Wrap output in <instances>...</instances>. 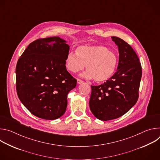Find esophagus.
<instances>
[{
  "mask_svg": "<svg viewBox=\"0 0 160 160\" xmlns=\"http://www.w3.org/2000/svg\"><path fill=\"white\" fill-rule=\"evenodd\" d=\"M83 83V81H82V80L79 79V78H77V83L80 84V83Z\"/></svg>",
  "mask_w": 160,
  "mask_h": 160,
  "instance_id": "34e87169",
  "label": "esophagus"
}]
</instances>
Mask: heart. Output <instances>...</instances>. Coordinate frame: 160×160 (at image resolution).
<instances>
[{
  "mask_svg": "<svg viewBox=\"0 0 160 160\" xmlns=\"http://www.w3.org/2000/svg\"><path fill=\"white\" fill-rule=\"evenodd\" d=\"M118 63L117 54L104 45H83L78 47L76 53L70 52L66 58L68 71L77 73L86 65L87 72L82 75L98 83L109 80L115 73Z\"/></svg>",
  "mask_w": 160,
  "mask_h": 160,
  "instance_id": "1",
  "label": "heart"
}]
</instances>
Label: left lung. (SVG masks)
Returning <instances> with one entry per match:
<instances>
[{"label":"left lung","instance_id":"obj_1","mask_svg":"<svg viewBox=\"0 0 160 160\" xmlns=\"http://www.w3.org/2000/svg\"><path fill=\"white\" fill-rule=\"evenodd\" d=\"M112 40L119 51L117 70L106 82L91 85L89 101L90 111L103 121L123 116L135 104L142 77L141 64L132 48L118 37H112Z\"/></svg>","mask_w":160,"mask_h":160}]
</instances>
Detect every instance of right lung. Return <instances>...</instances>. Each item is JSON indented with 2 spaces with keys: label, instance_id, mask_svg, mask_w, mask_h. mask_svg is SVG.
Masks as SVG:
<instances>
[{
  "label": "right lung",
  "instance_id": "add662e5",
  "mask_svg": "<svg viewBox=\"0 0 160 160\" xmlns=\"http://www.w3.org/2000/svg\"><path fill=\"white\" fill-rule=\"evenodd\" d=\"M69 50L59 37L38 38L29 44L18 61V96L38 118L55 120L65 112L67 95L77 85L65 66Z\"/></svg>",
  "mask_w": 160,
  "mask_h": 160
}]
</instances>
